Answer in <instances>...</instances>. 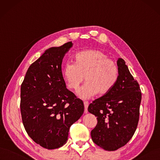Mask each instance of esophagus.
<instances>
[{
	"label": "esophagus",
	"instance_id": "1",
	"mask_svg": "<svg viewBox=\"0 0 160 160\" xmlns=\"http://www.w3.org/2000/svg\"><path fill=\"white\" fill-rule=\"evenodd\" d=\"M84 108H85L84 113H87V112H88V105H89V103H88V102H84Z\"/></svg>",
	"mask_w": 160,
	"mask_h": 160
}]
</instances>
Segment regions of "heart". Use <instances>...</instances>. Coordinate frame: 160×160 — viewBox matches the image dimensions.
Returning a JSON list of instances; mask_svg holds the SVG:
<instances>
[{
    "label": "heart",
    "instance_id": "b5f03b06",
    "mask_svg": "<svg viewBox=\"0 0 160 160\" xmlns=\"http://www.w3.org/2000/svg\"><path fill=\"white\" fill-rule=\"evenodd\" d=\"M62 78L70 90L79 89L84 78L86 83L79 91L83 99L105 95L114 87L119 76L115 62L99 50L81 51L74 57V62H67L61 70Z\"/></svg>",
    "mask_w": 160,
    "mask_h": 160
}]
</instances>
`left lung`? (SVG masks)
<instances>
[{
    "label": "left lung",
    "instance_id": "left-lung-1",
    "mask_svg": "<svg viewBox=\"0 0 160 160\" xmlns=\"http://www.w3.org/2000/svg\"><path fill=\"white\" fill-rule=\"evenodd\" d=\"M119 76L108 93L88 106L90 113L97 117L98 123L91 131L94 143L108 151H115L131 139L137 128L142 93L139 84L119 58Z\"/></svg>",
    "mask_w": 160,
    "mask_h": 160
}]
</instances>
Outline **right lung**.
Masks as SVG:
<instances>
[{"label": "right lung", "instance_id": "obj_1", "mask_svg": "<svg viewBox=\"0 0 160 160\" xmlns=\"http://www.w3.org/2000/svg\"><path fill=\"white\" fill-rule=\"evenodd\" d=\"M70 41L47 49L28 68L21 85L20 110L23 125L35 143L46 149L67 142L70 126L84 111V103L66 88L61 76Z\"/></svg>", "mask_w": 160, "mask_h": 160}]
</instances>
